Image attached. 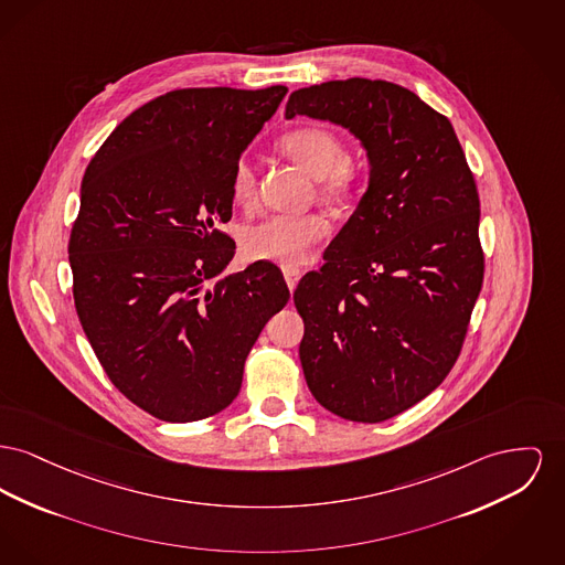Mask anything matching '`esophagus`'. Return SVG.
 <instances>
[{
	"mask_svg": "<svg viewBox=\"0 0 565 565\" xmlns=\"http://www.w3.org/2000/svg\"><path fill=\"white\" fill-rule=\"evenodd\" d=\"M284 277H286V284L290 288V292L297 288L300 279V270L297 266H284Z\"/></svg>",
	"mask_w": 565,
	"mask_h": 565,
	"instance_id": "34e87169",
	"label": "esophagus"
}]
</instances>
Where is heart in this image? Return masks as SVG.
Segmentation results:
<instances>
[{"label": "heart", "mask_w": 565, "mask_h": 565, "mask_svg": "<svg viewBox=\"0 0 565 565\" xmlns=\"http://www.w3.org/2000/svg\"><path fill=\"white\" fill-rule=\"evenodd\" d=\"M279 149L318 179V190L324 199L345 202L363 188V168L345 158L343 140L322 126H305L281 136ZM254 168L247 160H241L233 172L234 200L247 204L254 200ZM329 231V222L320 213L266 215L243 231L241 247L249 260L300 265Z\"/></svg>", "instance_id": "1"}]
</instances>
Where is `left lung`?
I'll return each instance as SVG.
<instances>
[{
    "label": "left lung",
    "instance_id": "obj_1",
    "mask_svg": "<svg viewBox=\"0 0 565 565\" xmlns=\"http://www.w3.org/2000/svg\"><path fill=\"white\" fill-rule=\"evenodd\" d=\"M354 134L369 188L320 270L295 290L307 386L332 414L382 423L457 363L484 277L480 200L452 124L414 92L369 78L302 87L286 117Z\"/></svg>",
    "mask_w": 565,
    "mask_h": 565
}]
</instances>
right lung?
<instances>
[{"instance_id": "add662e5", "label": "right lung", "mask_w": 565, "mask_h": 565, "mask_svg": "<svg viewBox=\"0 0 565 565\" xmlns=\"http://www.w3.org/2000/svg\"><path fill=\"white\" fill-rule=\"evenodd\" d=\"M288 87L168 92L126 117L85 170L70 234L74 305L106 375L140 409L194 423L233 403L290 290L275 265L233 260V172Z\"/></svg>"}]
</instances>
